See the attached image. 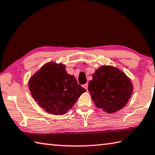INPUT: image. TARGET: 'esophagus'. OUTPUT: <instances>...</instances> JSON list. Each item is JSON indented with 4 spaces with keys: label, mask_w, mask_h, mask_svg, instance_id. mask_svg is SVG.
I'll return each mask as SVG.
<instances>
[{
    "label": "esophagus",
    "mask_w": 155,
    "mask_h": 155,
    "mask_svg": "<svg viewBox=\"0 0 155 155\" xmlns=\"http://www.w3.org/2000/svg\"><path fill=\"white\" fill-rule=\"evenodd\" d=\"M83 87H84V88H85L86 90L88 89V83L85 84V85H83Z\"/></svg>",
    "instance_id": "1"
}]
</instances>
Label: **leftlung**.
<instances>
[{"label": "left lung", "instance_id": "8db88e82", "mask_svg": "<svg viewBox=\"0 0 155 155\" xmlns=\"http://www.w3.org/2000/svg\"><path fill=\"white\" fill-rule=\"evenodd\" d=\"M92 78L88 90L98 108L112 114L125 106L131 96L133 85L122 70L104 65L95 70Z\"/></svg>", "mask_w": 155, "mask_h": 155}]
</instances>
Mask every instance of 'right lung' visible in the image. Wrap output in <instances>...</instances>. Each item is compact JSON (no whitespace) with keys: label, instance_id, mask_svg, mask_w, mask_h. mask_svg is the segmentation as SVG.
I'll return each instance as SVG.
<instances>
[{"label":"right lung","instance_id":"right-lung-1","mask_svg":"<svg viewBox=\"0 0 155 155\" xmlns=\"http://www.w3.org/2000/svg\"><path fill=\"white\" fill-rule=\"evenodd\" d=\"M31 95L49 114L67 113L86 90L77 83L74 76L67 73L65 64L49 61L28 81Z\"/></svg>","mask_w":155,"mask_h":155}]
</instances>
